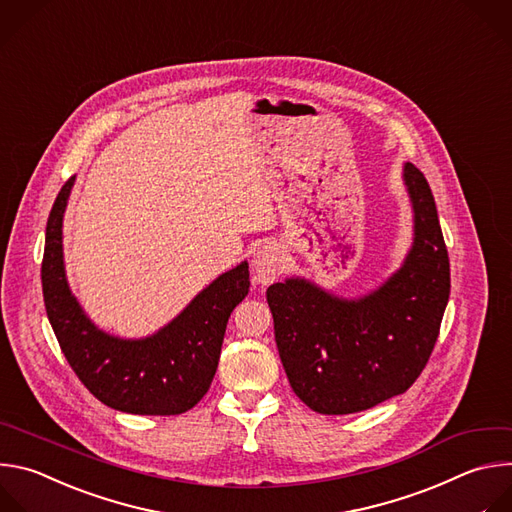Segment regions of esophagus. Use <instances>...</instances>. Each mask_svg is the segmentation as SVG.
<instances>
[{"label":"esophagus","instance_id":"34e87169","mask_svg":"<svg viewBox=\"0 0 512 512\" xmlns=\"http://www.w3.org/2000/svg\"><path fill=\"white\" fill-rule=\"evenodd\" d=\"M252 268L258 282L262 284L274 282L284 268V250L276 242H268L260 246L254 254Z\"/></svg>","mask_w":512,"mask_h":512}]
</instances>
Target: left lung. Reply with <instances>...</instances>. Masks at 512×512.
I'll list each match as a JSON object with an SVG mask.
<instances>
[{"label": "left lung", "instance_id": "8db88e82", "mask_svg": "<svg viewBox=\"0 0 512 512\" xmlns=\"http://www.w3.org/2000/svg\"><path fill=\"white\" fill-rule=\"evenodd\" d=\"M414 242L401 266L347 298L290 276L268 286L276 347L292 391L313 412L345 416L410 389L436 345L450 296V260L424 173L403 165Z\"/></svg>", "mask_w": 512, "mask_h": 512}]
</instances>
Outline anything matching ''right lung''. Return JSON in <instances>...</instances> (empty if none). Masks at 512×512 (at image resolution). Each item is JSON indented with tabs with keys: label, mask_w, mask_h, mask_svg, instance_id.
Returning <instances> with one entry per match:
<instances>
[{
	"label": "right lung",
	"mask_w": 512,
	"mask_h": 512,
	"mask_svg": "<svg viewBox=\"0 0 512 512\" xmlns=\"http://www.w3.org/2000/svg\"><path fill=\"white\" fill-rule=\"evenodd\" d=\"M70 177L46 226L42 290L48 321L64 357L86 389L113 410L177 416L208 393L218 369L226 325L250 288L248 262L220 274L153 335L125 339L96 327L70 290L62 222L74 187Z\"/></svg>",
	"instance_id": "obj_1"
}]
</instances>
